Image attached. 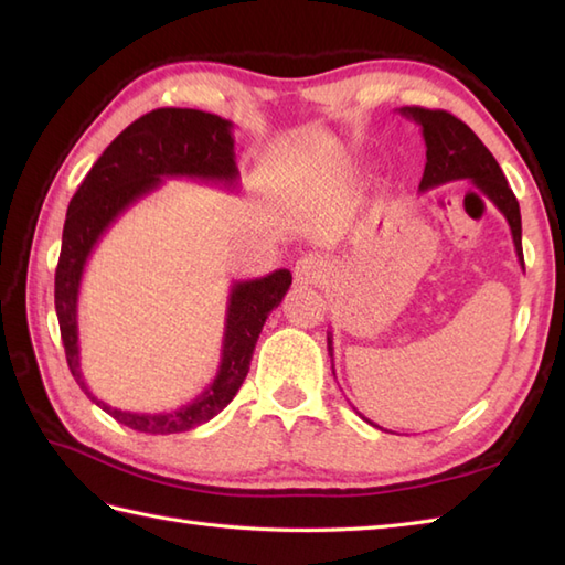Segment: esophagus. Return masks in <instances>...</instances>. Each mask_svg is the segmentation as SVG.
Segmentation results:
<instances>
[{
	"instance_id": "1",
	"label": "esophagus",
	"mask_w": 565,
	"mask_h": 565,
	"mask_svg": "<svg viewBox=\"0 0 565 565\" xmlns=\"http://www.w3.org/2000/svg\"><path fill=\"white\" fill-rule=\"evenodd\" d=\"M332 269V264L328 257L318 255V252H308L301 259L296 262L294 274L298 284H322L328 279V274Z\"/></svg>"
}]
</instances>
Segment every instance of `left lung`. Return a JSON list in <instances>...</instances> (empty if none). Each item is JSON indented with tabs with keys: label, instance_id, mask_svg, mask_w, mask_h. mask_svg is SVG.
<instances>
[{
	"label": "left lung",
	"instance_id": "obj_1",
	"mask_svg": "<svg viewBox=\"0 0 565 565\" xmlns=\"http://www.w3.org/2000/svg\"><path fill=\"white\" fill-rule=\"evenodd\" d=\"M401 114L423 128V138L427 146V162L419 189H435L439 184L454 182V179H471L483 194L495 203L498 211L505 215L512 231V243L518 259L524 269L522 255V215L520 203L514 199L512 189L502 174L498 160L490 154L471 128L459 118L441 109H419V106H403ZM328 352L332 356V332H328ZM334 374V364H332ZM366 419V417H364ZM369 423V419H366ZM376 427V425H374Z\"/></svg>",
	"mask_w": 565,
	"mask_h": 565
}]
</instances>
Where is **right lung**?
I'll return each mask as SVG.
<instances>
[{"label": "right lung", "mask_w": 565, "mask_h": 565, "mask_svg": "<svg viewBox=\"0 0 565 565\" xmlns=\"http://www.w3.org/2000/svg\"><path fill=\"white\" fill-rule=\"evenodd\" d=\"M184 177L235 189L233 124L199 109H154L130 124L84 177L67 206L63 247L55 269V313L72 376L79 388L116 423L146 435H174L194 429L235 398L249 371L252 352L271 310L291 286V271L276 269L262 279L235 281L225 310L221 366L211 386L170 413L118 411L99 401L82 379L77 298L84 267L109 225L136 201L160 189L162 179Z\"/></svg>", "instance_id": "obj_1"}]
</instances>
